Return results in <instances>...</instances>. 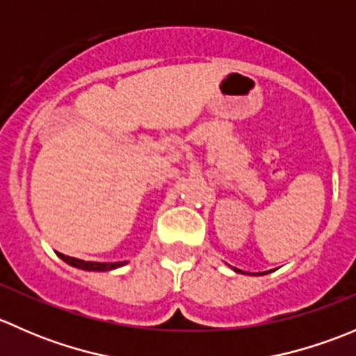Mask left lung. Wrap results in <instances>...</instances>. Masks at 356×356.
Returning <instances> with one entry per match:
<instances>
[{"label":"left lung","mask_w":356,"mask_h":356,"mask_svg":"<svg viewBox=\"0 0 356 356\" xmlns=\"http://www.w3.org/2000/svg\"><path fill=\"white\" fill-rule=\"evenodd\" d=\"M229 267H231V265H229ZM231 268L234 272H238V274H248V275H265V274H268V272H270V270H267V272H260V274H250V272L241 270V268H236V267H231Z\"/></svg>","instance_id":"1"}]
</instances>
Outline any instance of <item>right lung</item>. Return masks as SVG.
Wrapping results in <instances>:
<instances>
[{"label":"right lung","mask_w":356,"mask_h":356,"mask_svg":"<svg viewBox=\"0 0 356 356\" xmlns=\"http://www.w3.org/2000/svg\"><path fill=\"white\" fill-rule=\"evenodd\" d=\"M58 257L62 258L63 261H67L68 265L75 268H81V270H88V272H108V270H115L118 267H124L127 261H115V264H105V261H86V260H79V258L74 257H67V254L58 253Z\"/></svg>","instance_id":"add662e5"}]
</instances>
